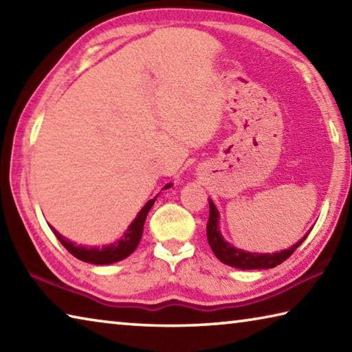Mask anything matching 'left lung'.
I'll return each instance as SVG.
<instances>
[{
  "instance_id": "8db88e82",
  "label": "left lung",
  "mask_w": 352,
  "mask_h": 352,
  "mask_svg": "<svg viewBox=\"0 0 352 352\" xmlns=\"http://www.w3.org/2000/svg\"><path fill=\"white\" fill-rule=\"evenodd\" d=\"M206 237H208V242H210L212 253L216 254V258L219 261H222L223 264L230 267H236V269H242V270H253V269H273V267L279 265L281 262L287 259L298 247L301 245L302 241L307 237V234L302 237L300 242H296L294 247H290L289 250H283V252L273 253V254L243 252V250L230 245V243L223 239L222 234H220L219 211L216 205L212 204V200H210V219H208V225H206Z\"/></svg>"
}]
</instances>
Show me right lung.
<instances>
[{"mask_svg":"<svg viewBox=\"0 0 352 352\" xmlns=\"http://www.w3.org/2000/svg\"><path fill=\"white\" fill-rule=\"evenodd\" d=\"M172 186V183L166 184L164 189H168ZM157 197L148 200L144 205V208L138 212V216L135 217L132 225L129 226V230L124 233L121 239L116 241L115 243H110V245H104V247H83V245H76L68 239H65L62 234H58L57 231L52 228V233L56 234V237L60 241L62 245L68 250V252L74 256V258L80 259L83 262H88V264H96V265H105V264H113V262L122 261L126 259L127 256L132 254L138 243L141 241L142 236V228H144V222L147 217V212L151 211L152 205L155 204Z\"/></svg>","mask_w":352,"mask_h":352,"instance_id":"obj_1","label":"right lung"}]
</instances>
